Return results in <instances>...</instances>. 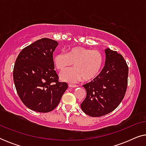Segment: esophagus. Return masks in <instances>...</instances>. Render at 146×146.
<instances>
[{
  "label": "esophagus",
  "mask_w": 146,
  "mask_h": 146,
  "mask_svg": "<svg viewBox=\"0 0 146 146\" xmlns=\"http://www.w3.org/2000/svg\"><path fill=\"white\" fill-rule=\"evenodd\" d=\"M68 86H69L70 88H77L78 86L74 85V84H69Z\"/></svg>",
  "instance_id": "34e87169"
}]
</instances>
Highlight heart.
<instances>
[{
	"label": "heart",
	"mask_w": 146,
	"mask_h": 146,
	"mask_svg": "<svg viewBox=\"0 0 146 146\" xmlns=\"http://www.w3.org/2000/svg\"><path fill=\"white\" fill-rule=\"evenodd\" d=\"M54 64L58 70H63L72 65L74 68L66 70L60 74L62 81L76 83L84 79L90 81L99 74L104 64V56L100 51L82 46L68 49L66 53L56 54Z\"/></svg>",
	"instance_id": "heart-1"
}]
</instances>
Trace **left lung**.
Segmentation results:
<instances>
[{"instance_id": "1", "label": "left lung", "mask_w": 146, "mask_h": 146, "mask_svg": "<svg viewBox=\"0 0 146 146\" xmlns=\"http://www.w3.org/2000/svg\"><path fill=\"white\" fill-rule=\"evenodd\" d=\"M105 65L92 81L83 85L86 97L81 104L82 111L92 117L111 112L124 98L127 86L128 66L116 51L105 49Z\"/></svg>"}]
</instances>
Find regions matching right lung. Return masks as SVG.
<instances>
[{"label": "right lung", "mask_w": 146, "mask_h": 146, "mask_svg": "<svg viewBox=\"0 0 146 146\" xmlns=\"http://www.w3.org/2000/svg\"><path fill=\"white\" fill-rule=\"evenodd\" d=\"M57 41L38 40L22 50L16 60L13 79L18 95L26 106L38 112H49L58 105L68 88L58 82L53 52Z\"/></svg>", "instance_id": "add662e5"}]
</instances>
